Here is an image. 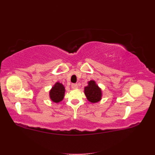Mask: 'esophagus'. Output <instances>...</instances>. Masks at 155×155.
Returning <instances> with one entry per match:
<instances>
[{"label":"esophagus","instance_id":"34e87169","mask_svg":"<svg viewBox=\"0 0 155 155\" xmlns=\"http://www.w3.org/2000/svg\"><path fill=\"white\" fill-rule=\"evenodd\" d=\"M71 88L72 89H76V88H78V84H72L71 85Z\"/></svg>","mask_w":155,"mask_h":155}]
</instances>
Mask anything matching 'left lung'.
<instances>
[{
  "label": "left lung",
  "instance_id": "8db88e82",
  "mask_svg": "<svg viewBox=\"0 0 155 155\" xmlns=\"http://www.w3.org/2000/svg\"><path fill=\"white\" fill-rule=\"evenodd\" d=\"M84 93L87 100L92 103H96L102 99V90L95 81L91 80L88 82V85L84 88Z\"/></svg>",
  "mask_w": 155,
  "mask_h": 155
}]
</instances>
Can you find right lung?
<instances>
[{"instance_id": "right-lung-1", "label": "right lung", "mask_w": 155, "mask_h": 155, "mask_svg": "<svg viewBox=\"0 0 155 155\" xmlns=\"http://www.w3.org/2000/svg\"><path fill=\"white\" fill-rule=\"evenodd\" d=\"M65 94L64 85L59 82H57L49 91V97L51 100L55 103H58L63 100Z\"/></svg>"}]
</instances>
